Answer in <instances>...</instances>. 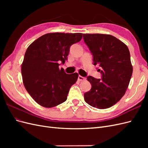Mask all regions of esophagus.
<instances>
[{
    "label": "esophagus",
    "mask_w": 148,
    "mask_h": 148,
    "mask_svg": "<svg viewBox=\"0 0 148 148\" xmlns=\"http://www.w3.org/2000/svg\"><path fill=\"white\" fill-rule=\"evenodd\" d=\"M84 79H85L84 77H82V76H80V75L78 76V81L82 82V81H83V80H84Z\"/></svg>",
    "instance_id": "1"
}]
</instances>
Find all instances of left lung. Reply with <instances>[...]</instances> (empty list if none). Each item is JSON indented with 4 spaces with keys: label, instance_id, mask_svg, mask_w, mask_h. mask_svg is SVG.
I'll return each instance as SVG.
<instances>
[{
    "label": "left lung",
    "instance_id": "left-lung-1",
    "mask_svg": "<svg viewBox=\"0 0 148 148\" xmlns=\"http://www.w3.org/2000/svg\"><path fill=\"white\" fill-rule=\"evenodd\" d=\"M83 39L102 75L101 79L87 77L91 89L84 94V101L97 109L109 108L124 96L130 81L133 66L129 49L109 34H83Z\"/></svg>",
    "mask_w": 148,
    "mask_h": 148
}]
</instances>
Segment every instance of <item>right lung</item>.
<instances>
[{
    "label": "right lung",
    "instance_id": "add662e5",
    "mask_svg": "<svg viewBox=\"0 0 148 148\" xmlns=\"http://www.w3.org/2000/svg\"><path fill=\"white\" fill-rule=\"evenodd\" d=\"M82 33H53L44 34L31 43L21 64L26 91L38 104L51 108L66 100L70 88L78 74H66L60 69L72 44L81 41Z\"/></svg>",
    "mask_w": 148,
    "mask_h": 148
}]
</instances>
